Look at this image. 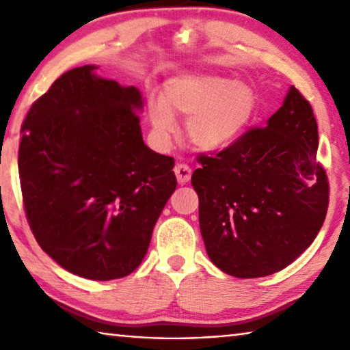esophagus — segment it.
Masks as SVG:
<instances>
[{"label":"esophagus","mask_w":350,"mask_h":350,"mask_svg":"<svg viewBox=\"0 0 350 350\" xmlns=\"http://www.w3.org/2000/svg\"><path fill=\"white\" fill-rule=\"evenodd\" d=\"M174 173L177 177V182H179L180 185H185V183H188L189 179H191V168L185 163H177Z\"/></svg>","instance_id":"obj_1"}]
</instances>
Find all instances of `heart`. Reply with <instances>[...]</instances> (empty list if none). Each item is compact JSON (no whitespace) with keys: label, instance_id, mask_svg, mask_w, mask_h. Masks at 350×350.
I'll use <instances>...</instances> for the list:
<instances>
[{"label":"heart","instance_id":"obj_1","mask_svg":"<svg viewBox=\"0 0 350 350\" xmlns=\"http://www.w3.org/2000/svg\"><path fill=\"white\" fill-rule=\"evenodd\" d=\"M256 109V92L248 83L191 74L168 81L162 100L150 102L148 114L161 142H167L176 131V118H183L188 140L200 151L216 152L241 139Z\"/></svg>","mask_w":350,"mask_h":350}]
</instances>
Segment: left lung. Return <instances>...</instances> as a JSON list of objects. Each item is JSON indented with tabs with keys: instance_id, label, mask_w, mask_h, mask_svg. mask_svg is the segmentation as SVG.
<instances>
[{
	"instance_id": "8db88e82",
	"label": "left lung",
	"mask_w": 350,
	"mask_h": 350,
	"mask_svg": "<svg viewBox=\"0 0 350 350\" xmlns=\"http://www.w3.org/2000/svg\"><path fill=\"white\" fill-rule=\"evenodd\" d=\"M317 150L312 106L290 86L264 128L199 157L191 185L206 254L217 269L234 278L267 276L309 248L329 205Z\"/></svg>"
}]
</instances>
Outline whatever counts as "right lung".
I'll use <instances>...</instances> for the list:
<instances>
[{
  "label": "right lung",
  "instance_id": "add662e5",
  "mask_svg": "<svg viewBox=\"0 0 350 350\" xmlns=\"http://www.w3.org/2000/svg\"><path fill=\"white\" fill-rule=\"evenodd\" d=\"M96 70H68L32 105L18 173L40 247L69 273L109 281L144 260L177 180L173 157L142 137V92Z\"/></svg>",
  "mask_w": 350,
  "mask_h": 350
}]
</instances>
